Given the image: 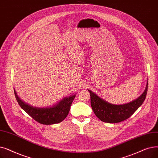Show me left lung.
I'll return each mask as SVG.
<instances>
[{"instance_id":"8db88e82","label":"left lung","mask_w":158,"mask_h":158,"mask_svg":"<svg viewBox=\"0 0 158 158\" xmlns=\"http://www.w3.org/2000/svg\"><path fill=\"white\" fill-rule=\"evenodd\" d=\"M148 90V83L143 93L139 97L123 105H114L101 99L98 95L88 90L90 94V102L93 111L95 115L105 123H119L129 118L143 104L146 98Z\"/></svg>"}]
</instances>
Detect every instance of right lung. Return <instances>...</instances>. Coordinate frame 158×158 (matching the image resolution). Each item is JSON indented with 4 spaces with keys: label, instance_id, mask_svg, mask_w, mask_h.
<instances>
[{
    "label": "right lung",
    "instance_id": "obj_1",
    "mask_svg": "<svg viewBox=\"0 0 158 158\" xmlns=\"http://www.w3.org/2000/svg\"><path fill=\"white\" fill-rule=\"evenodd\" d=\"M14 93L19 105L31 117L43 125H53L63 121L70 112V108L75 95L68 96L60 100L52 107L39 108L32 106L19 97L14 88Z\"/></svg>",
    "mask_w": 158,
    "mask_h": 158
}]
</instances>
